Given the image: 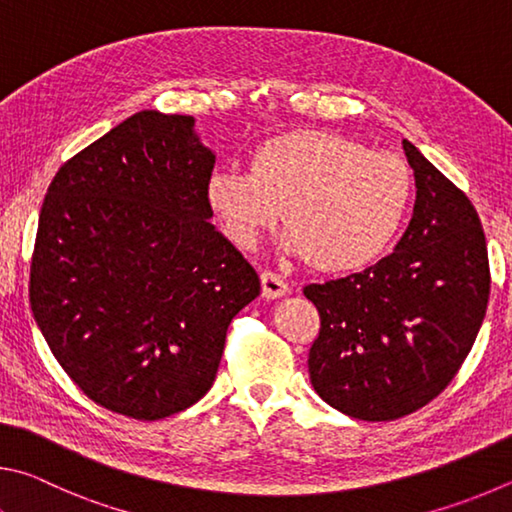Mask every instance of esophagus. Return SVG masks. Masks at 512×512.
Returning <instances> with one entry per match:
<instances>
[{"label": "esophagus", "mask_w": 512, "mask_h": 512, "mask_svg": "<svg viewBox=\"0 0 512 512\" xmlns=\"http://www.w3.org/2000/svg\"><path fill=\"white\" fill-rule=\"evenodd\" d=\"M261 283H263V297L265 299H279L290 290L288 283H285L279 274L270 272V270H265L261 274Z\"/></svg>", "instance_id": "34e87169"}]
</instances>
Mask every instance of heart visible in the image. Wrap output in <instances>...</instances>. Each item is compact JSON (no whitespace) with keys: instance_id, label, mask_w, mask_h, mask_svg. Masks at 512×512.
<instances>
[{"instance_id":"obj_1","label":"heart","mask_w":512,"mask_h":512,"mask_svg":"<svg viewBox=\"0 0 512 512\" xmlns=\"http://www.w3.org/2000/svg\"><path fill=\"white\" fill-rule=\"evenodd\" d=\"M411 193L405 159L315 130L267 139L251 155L249 173L215 170L206 186L233 245L254 249L281 209L285 249L330 272L375 261L405 220Z\"/></svg>"}]
</instances>
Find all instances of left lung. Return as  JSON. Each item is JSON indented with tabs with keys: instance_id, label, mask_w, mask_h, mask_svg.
Masks as SVG:
<instances>
[{
	"instance_id": "1",
	"label": "left lung",
	"mask_w": 512,
	"mask_h": 512,
	"mask_svg": "<svg viewBox=\"0 0 512 512\" xmlns=\"http://www.w3.org/2000/svg\"><path fill=\"white\" fill-rule=\"evenodd\" d=\"M402 148L416 204L396 249L364 272L303 288L321 319L308 355L312 387L371 423L414 414L452 382L490 297L477 209L414 143L402 139Z\"/></svg>"
}]
</instances>
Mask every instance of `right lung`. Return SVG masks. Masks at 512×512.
Wrapping results in <instances>:
<instances>
[{"label": "right lung", "mask_w": 512, "mask_h": 512, "mask_svg": "<svg viewBox=\"0 0 512 512\" xmlns=\"http://www.w3.org/2000/svg\"><path fill=\"white\" fill-rule=\"evenodd\" d=\"M184 114L143 110L60 166L42 202L29 299L53 357L96 405L159 420L218 373L231 319L261 294L215 231V155Z\"/></svg>", "instance_id": "right-lung-1"}]
</instances>
